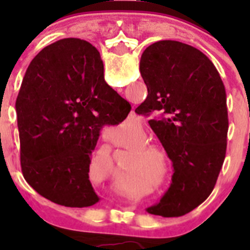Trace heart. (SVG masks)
<instances>
[{
	"label": "heart",
	"mask_w": 250,
	"mask_h": 250,
	"mask_svg": "<svg viewBox=\"0 0 250 250\" xmlns=\"http://www.w3.org/2000/svg\"><path fill=\"white\" fill-rule=\"evenodd\" d=\"M139 165H140V160H136V161H135V164H134V167H138Z\"/></svg>",
	"instance_id": "obj_1"
}]
</instances>
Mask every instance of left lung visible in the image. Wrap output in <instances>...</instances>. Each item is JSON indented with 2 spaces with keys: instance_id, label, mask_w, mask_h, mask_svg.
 <instances>
[{
  "instance_id": "8db88e82",
  "label": "left lung",
  "mask_w": 250,
  "mask_h": 250,
  "mask_svg": "<svg viewBox=\"0 0 250 250\" xmlns=\"http://www.w3.org/2000/svg\"><path fill=\"white\" fill-rule=\"evenodd\" d=\"M140 74L147 98L135 112L149 125L173 161L171 184L150 214L182 216L210 195L223 167L228 136L224 85L202 51L161 40L145 48Z\"/></svg>"
}]
</instances>
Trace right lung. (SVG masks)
Returning a JSON list of instances; mask_svg holds the SVG:
<instances>
[{"instance_id":"1","label":"right lung","mask_w":250,"mask_h":250,"mask_svg":"<svg viewBox=\"0 0 250 250\" xmlns=\"http://www.w3.org/2000/svg\"><path fill=\"white\" fill-rule=\"evenodd\" d=\"M130 110L104 80L103 60L91 43L62 39L46 46L28 65L16 100L26 182L56 204H96L90 155L103 125L123 121Z\"/></svg>"}]
</instances>
